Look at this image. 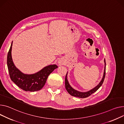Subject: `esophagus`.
Segmentation results:
<instances>
[{
  "mask_svg": "<svg viewBox=\"0 0 124 124\" xmlns=\"http://www.w3.org/2000/svg\"><path fill=\"white\" fill-rule=\"evenodd\" d=\"M59 64L60 65H61V64H62V63H61V62H59Z\"/></svg>",
  "mask_w": 124,
  "mask_h": 124,
  "instance_id": "1",
  "label": "esophagus"
}]
</instances>
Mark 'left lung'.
Masks as SVG:
<instances>
[{
    "instance_id": "8db88e82",
    "label": "left lung",
    "mask_w": 124,
    "mask_h": 124,
    "mask_svg": "<svg viewBox=\"0 0 124 124\" xmlns=\"http://www.w3.org/2000/svg\"><path fill=\"white\" fill-rule=\"evenodd\" d=\"M104 62H105V69H104V74H103V76L102 78V79L101 80V82L99 83L96 87H95V88H94L93 89H92V90H91L88 92H79L77 90H75V89H74L73 88L71 87V86L70 85L69 82L67 80V73L66 74V75L65 77V88L66 90L67 91V92H68V93L71 95L72 96H74V97H78V98H87L88 97H89V96H90L91 95H92L93 93H94V92H95L97 90H98V89L102 85L105 77V74H106V61H105V59L104 60Z\"/></svg>"
}]
</instances>
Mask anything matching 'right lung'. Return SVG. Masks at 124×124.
I'll return each instance as SVG.
<instances>
[{
	"label": "right lung",
	"mask_w": 124,
	"mask_h": 124,
	"mask_svg": "<svg viewBox=\"0 0 124 124\" xmlns=\"http://www.w3.org/2000/svg\"><path fill=\"white\" fill-rule=\"evenodd\" d=\"M12 42L8 52L7 64L11 80L21 89L25 91L35 92L42 89L46 83L48 76L58 68L56 65H50L33 74H25L14 65L11 56Z\"/></svg>",
	"instance_id": "add662e5"
}]
</instances>
